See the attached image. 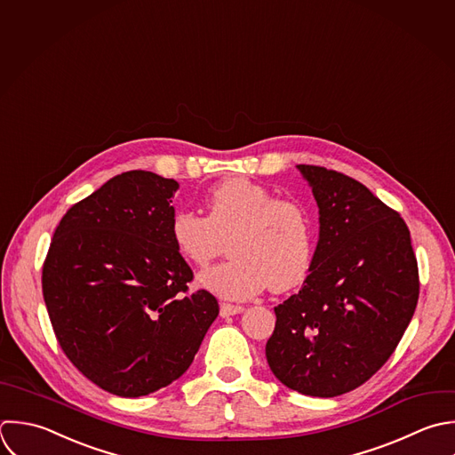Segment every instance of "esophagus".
Returning <instances> with one entry per match:
<instances>
[{
  "label": "esophagus",
  "instance_id": "34e87169",
  "mask_svg": "<svg viewBox=\"0 0 455 455\" xmlns=\"http://www.w3.org/2000/svg\"><path fill=\"white\" fill-rule=\"evenodd\" d=\"M244 308L241 305H230V303H221L220 305V315L221 317H230L235 314H241Z\"/></svg>",
  "mask_w": 455,
  "mask_h": 455
}]
</instances>
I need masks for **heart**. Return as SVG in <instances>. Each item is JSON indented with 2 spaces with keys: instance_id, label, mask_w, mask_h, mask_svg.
I'll return each instance as SVG.
<instances>
[{
  "instance_id": "obj_1",
  "label": "heart",
  "mask_w": 455,
  "mask_h": 455,
  "mask_svg": "<svg viewBox=\"0 0 455 455\" xmlns=\"http://www.w3.org/2000/svg\"><path fill=\"white\" fill-rule=\"evenodd\" d=\"M205 216L177 209L168 234L177 253L196 267L216 259L227 241L228 259L200 276V285L225 299H250L269 287L301 285L312 266L314 232L308 211L296 200L244 177L218 182L204 195Z\"/></svg>"
}]
</instances>
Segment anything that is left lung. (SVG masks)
<instances>
[{
    "label": "left lung",
    "instance_id": "left-lung-1",
    "mask_svg": "<svg viewBox=\"0 0 455 455\" xmlns=\"http://www.w3.org/2000/svg\"><path fill=\"white\" fill-rule=\"evenodd\" d=\"M319 205V243L301 291L275 307L266 344L291 390L337 397L369 381L394 355L419 303L410 228L362 182L298 164Z\"/></svg>",
    "mask_w": 455,
    "mask_h": 455
}]
</instances>
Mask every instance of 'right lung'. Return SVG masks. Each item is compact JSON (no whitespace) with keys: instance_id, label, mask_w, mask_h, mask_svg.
Masks as SVG:
<instances>
[{"instance_id":"1","label":"right lung","mask_w":455,"mask_h":455,"mask_svg":"<svg viewBox=\"0 0 455 455\" xmlns=\"http://www.w3.org/2000/svg\"><path fill=\"white\" fill-rule=\"evenodd\" d=\"M179 184L132 170L60 220L42 266V294L70 363L118 397L148 395L180 378L220 314L170 234Z\"/></svg>"}]
</instances>
